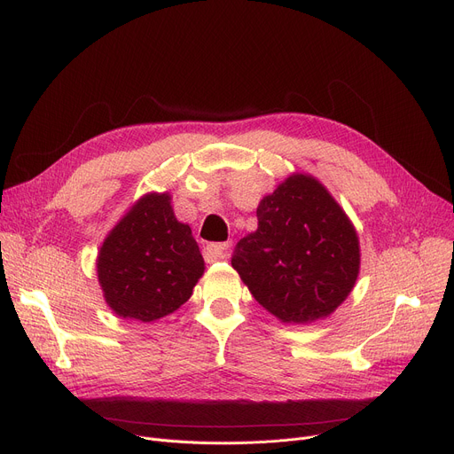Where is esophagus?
I'll return each mask as SVG.
<instances>
[{"label":"esophagus","instance_id":"34e87169","mask_svg":"<svg viewBox=\"0 0 454 454\" xmlns=\"http://www.w3.org/2000/svg\"><path fill=\"white\" fill-rule=\"evenodd\" d=\"M228 250H230V243H213L206 247V255L211 261H219L228 257Z\"/></svg>","mask_w":454,"mask_h":454}]
</instances>
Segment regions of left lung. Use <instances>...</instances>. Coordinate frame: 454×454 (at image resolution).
Masks as SVG:
<instances>
[{"instance_id":"obj_1","label":"left lung","mask_w":454,"mask_h":454,"mask_svg":"<svg viewBox=\"0 0 454 454\" xmlns=\"http://www.w3.org/2000/svg\"><path fill=\"white\" fill-rule=\"evenodd\" d=\"M231 267L252 296L287 324L329 317L359 276V237L313 176L293 175L257 206V230L237 243Z\"/></svg>"}]
</instances>
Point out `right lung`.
<instances>
[{
  "label": "right lung",
  "instance_id": "1",
  "mask_svg": "<svg viewBox=\"0 0 454 454\" xmlns=\"http://www.w3.org/2000/svg\"><path fill=\"white\" fill-rule=\"evenodd\" d=\"M202 274L199 245L191 228L176 221L169 193L141 197L108 233L98 257L112 311L141 322L176 311Z\"/></svg>",
  "mask_w": 454,
  "mask_h": 454
}]
</instances>
